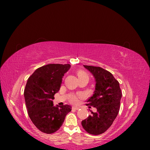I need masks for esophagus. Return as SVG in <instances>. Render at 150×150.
<instances>
[{"label": "esophagus", "instance_id": "34e87169", "mask_svg": "<svg viewBox=\"0 0 150 150\" xmlns=\"http://www.w3.org/2000/svg\"><path fill=\"white\" fill-rule=\"evenodd\" d=\"M72 110H79V107H76V106H72Z\"/></svg>", "mask_w": 150, "mask_h": 150}]
</instances>
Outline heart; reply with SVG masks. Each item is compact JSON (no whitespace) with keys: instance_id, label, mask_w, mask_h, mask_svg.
<instances>
[{"instance_id":"b5f03b06","label":"heart","mask_w":150,"mask_h":150,"mask_svg":"<svg viewBox=\"0 0 150 150\" xmlns=\"http://www.w3.org/2000/svg\"><path fill=\"white\" fill-rule=\"evenodd\" d=\"M78 78H81V77H84V76H88L87 74L83 71H79L78 72ZM70 101L73 103H78V97L76 96V95H71L70 96Z\"/></svg>"}]
</instances>
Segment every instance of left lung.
<instances>
[{
	"instance_id": "1",
	"label": "left lung",
	"mask_w": 150,
	"mask_h": 150,
	"mask_svg": "<svg viewBox=\"0 0 150 150\" xmlns=\"http://www.w3.org/2000/svg\"><path fill=\"white\" fill-rule=\"evenodd\" d=\"M84 67L91 72L96 81L94 94L86 101V105L96 108L97 111H91V115L81 124L87 133L101 134L112 125L118 114L122 93L119 82L110 72L100 67Z\"/></svg>"
}]
</instances>
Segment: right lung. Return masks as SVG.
<instances>
[{
	"label": "right lung",
	"instance_id": "right-lung-1",
	"mask_svg": "<svg viewBox=\"0 0 150 150\" xmlns=\"http://www.w3.org/2000/svg\"><path fill=\"white\" fill-rule=\"evenodd\" d=\"M70 67L69 64L43 66L33 72L25 85L24 98L28 115L36 128L44 133L57 131L71 111L69 105L54 106L52 101Z\"/></svg>",
	"mask_w": 150,
	"mask_h": 150
}]
</instances>
